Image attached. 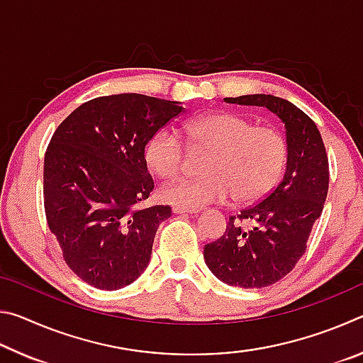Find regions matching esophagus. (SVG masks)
I'll return each mask as SVG.
<instances>
[{
  "mask_svg": "<svg viewBox=\"0 0 363 363\" xmlns=\"http://www.w3.org/2000/svg\"><path fill=\"white\" fill-rule=\"evenodd\" d=\"M200 211H201L200 208H181V206L173 208L174 214H195V213H200Z\"/></svg>",
  "mask_w": 363,
  "mask_h": 363,
  "instance_id": "esophagus-1",
  "label": "esophagus"
}]
</instances>
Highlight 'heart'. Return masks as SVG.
<instances>
[{"label":"heart","mask_w":363,"mask_h":363,"mask_svg":"<svg viewBox=\"0 0 363 363\" xmlns=\"http://www.w3.org/2000/svg\"><path fill=\"white\" fill-rule=\"evenodd\" d=\"M182 131L195 149L210 150L203 164L206 176L177 179L160 190L163 201L181 208H201L232 199L238 205L261 200L277 186L286 167L288 147L281 133L232 112L205 113L184 123ZM145 162L160 177L179 173L186 147L171 128L153 134L145 147Z\"/></svg>","instance_id":"b5f03b06"}]
</instances>
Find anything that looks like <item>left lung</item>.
I'll use <instances>...</instances> for the list:
<instances>
[{"label":"left lung","instance_id":"obj_1","mask_svg":"<svg viewBox=\"0 0 363 363\" xmlns=\"http://www.w3.org/2000/svg\"><path fill=\"white\" fill-rule=\"evenodd\" d=\"M238 106L266 107L285 125L288 147L284 179L272 192L237 216L224 235L206 243V266L227 285L262 288L290 274L306 253L312 225L328 194V157L315 123L290 101L270 94L225 97ZM251 220L253 226L241 224Z\"/></svg>","mask_w":363,"mask_h":363}]
</instances>
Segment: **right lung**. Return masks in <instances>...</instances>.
Segmentation results:
<instances>
[{"mask_svg":"<svg viewBox=\"0 0 363 363\" xmlns=\"http://www.w3.org/2000/svg\"><path fill=\"white\" fill-rule=\"evenodd\" d=\"M179 104L134 93L96 97L52 134L43 173L48 225L67 266L94 288L120 290L149 266L171 208H140L153 190L145 145L184 112Z\"/></svg>","mask_w":363,"mask_h":363,"instance_id":"obj_1","label":"right lung"}]
</instances>
